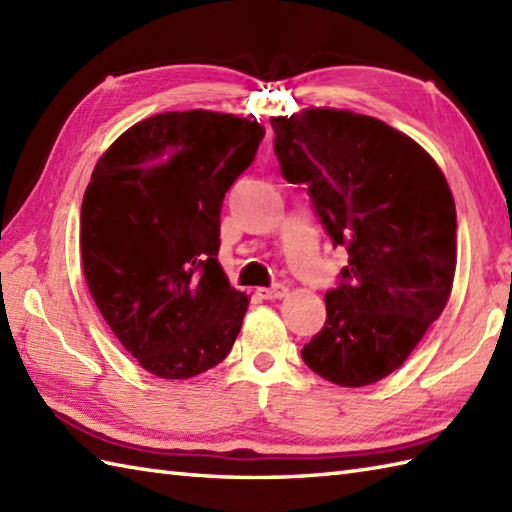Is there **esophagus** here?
<instances>
[{
  "label": "esophagus",
  "instance_id": "34e87169",
  "mask_svg": "<svg viewBox=\"0 0 512 512\" xmlns=\"http://www.w3.org/2000/svg\"><path fill=\"white\" fill-rule=\"evenodd\" d=\"M257 295L262 297V299H281V297H286L288 295V288L284 286V284H275V286H270V288H259L257 290Z\"/></svg>",
  "mask_w": 512,
  "mask_h": 512
}]
</instances>
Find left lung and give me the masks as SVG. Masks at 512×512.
Returning a JSON list of instances; mask_svg holds the SVG:
<instances>
[{
	"label": "left lung",
	"mask_w": 512,
	"mask_h": 512,
	"mask_svg": "<svg viewBox=\"0 0 512 512\" xmlns=\"http://www.w3.org/2000/svg\"><path fill=\"white\" fill-rule=\"evenodd\" d=\"M270 125L281 176L306 184L334 248L350 255L301 356L330 383L372 385L447 306L458 250L451 189L416 140L378 118L308 110Z\"/></svg>",
	"instance_id": "1"
}]
</instances>
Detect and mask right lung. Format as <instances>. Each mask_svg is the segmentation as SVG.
<instances>
[{"label": "right lung", "instance_id": "right-lung-1", "mask_svg": "<svg viewBox=\"0 0 512 512\" xmlns=\"http://www.w3.org/2000/svg\"><path fill=\"white\" fill-rule=\"evenodd\" d=\"M264 134L233 114L167 112L96 162L81 204L83 275L116 339L154 376H198L237 339L248 297L217 262L220 213Z\"/></svg>", "mask_w": 512, "mask_h": 512}]
</instances>
